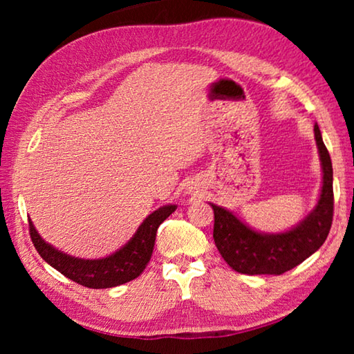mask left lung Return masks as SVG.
<instances>
[{"instance_id": "obj_1", "label": "left lung", "mask_w": 354, "mask_h": 354, "mask_svg": "<svg viewBox=\"0 0 354 354\" xmlns=\"http://www.w3.org/2000/svg\"><path fill=\"white\" fill-rule=\"evenodd\" d=\"M319 147L323 185L319 203L297 227L281 234H261L243 225L234 214L214 209V241L227 266L243 274H283L314 254L329 234L334 214L333 164L319 127H314Z\"/></svg>"}]
</instances>
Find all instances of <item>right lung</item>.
Wrapping results in <instances>:
<instances>
[{
    "instance_id": "right-lung-1",
    "label": "right lung",
    "mask_w": 354,
    "mask_h": 354,
    "mask_svg": "<svg viewBox=\"0 0 354 354\" xmlns=\"http://www.w3.org/2000/svg\"><path fill=\"white\" fill-rule=\"evenodd\" d=\"M175 205H169L149 214L134 237L123 248L103 259H80L61 253L39 236L31 220L29 234L41 259L61 272L64 277L88 289H107L129 283L145 270L147 263L151 259L158 227L171 212H175Z\"/></svg>"
}]
</instances>
